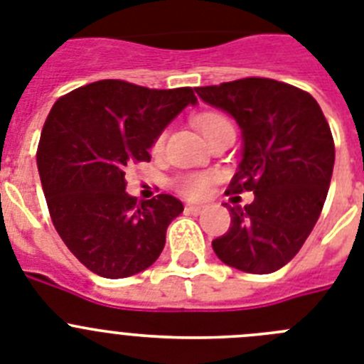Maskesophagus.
<instances>
[{
  "label": "esophagus",
  "instance_id": "1",
  "mask_svg": "<svg viewBox=\"0 0 364 364\" xmlns=\"http://www.w3.org/2000/svg\"><path fill=\"white\" fill-rule=\"evenodd\" d=\"M185 210L188 214H200L201 210H203V207H201V205H186Z\"/></svg>",
  "mask_w": 364,
  "mask_h": 364
}]
</instances>
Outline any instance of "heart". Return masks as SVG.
Here are the masks:
<instances>
[{
  "instance_id": "b5f03b06",
  "label": "heart",
  "mask_w": 364,
  "mask_h": 364,
  "mask_svg": "<svg viewBox=\"0 0 364 364\" xmlns=\"http://www.w3.org/2000/svg\"><path fill=\"white\" fill-rule=\"evenodd\" d=\"M194 124L198 126L201 135L207 139V143H210L214 137H218V135L227 132V129H232V124H230V121L225 115L214 112L200 113L198 117H194ZM164 137H166L164 132H161L156 137V141L151 144V151H154V154H159V151L163 150ZM208 183H210V176L192 173V176H185V178L179 179L178 191L181 192V194H185L186 198H200V196H203L205 192H207Z\"/></svg>"
}]
</instances>
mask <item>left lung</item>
I'll list each match as a JSON object with an SVG mask.
<instances>
[{
  "label": "left lung",
  "mask_w": 364,
  "mask_h": 364,
  "mask_svg": "<svg viewBox=\"0 0 364 364\" xmlns=\"http://www.w3.org/2000/svg\"><path fill=\"white\" fill-rule=\"evenodd\" d=\"M203 102L229 113L242 129V161L229 191L255 201L227 207L230 227L213 240L223 264L267 274L295 257L314 230L330 188L335 146L317 100L271 78L196 87Z\"/></svg>",
  "instance_id": "left-lung-1"
}]
</instances>
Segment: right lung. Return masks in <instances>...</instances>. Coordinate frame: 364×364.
<instances>
[{
	"instance_id": "1",
	"label": "right lung",
	"mask_w": 364,
	"mask_h": 364,
	"mask_svg": "<svg viewBox=\"0 0 364 364\" xmlns=\"http://www.w3.org/2000/svg\"><path fill=\"white\" fill-rule=\"evenodd\" d=\"M188 104H198L191 87L99 80L60 97L50 109L36 151L50 220L69 251L99 277H132L159 258L183 203L170 194L137 201L126 192L124 170L150 161L157 135Z\"/></svg>"
}]
</instances>
